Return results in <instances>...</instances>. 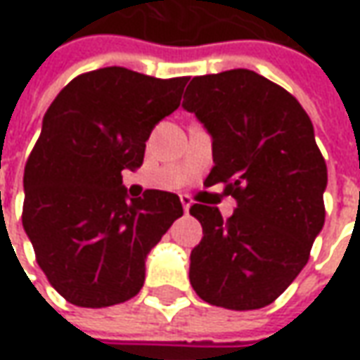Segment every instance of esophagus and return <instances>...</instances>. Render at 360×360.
Listing matches in <instances>:
<instances>
[{"instance_id":"esophagus-1","label":"esophagus","mask_w":360,"mask_h":360,"mask_svg":"<svg viewBox=\"0 0 360 360\" xmlns=\"http://www.w3.org/2000/svg\"><path fill=\"white\" fill-rule=\"evenodd\" d=\"M180 202H182V206H184V212L188 214V210L192 206V198L188 196V194H182V196H180Z\"/></svg>"}]
</instances>
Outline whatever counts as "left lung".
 Wrapping results in <instances>:
<instances>
[{
	"mask_svg": "<svg viewBox=\"0 0 360 360\" xmlns=\"http://www.w3.org/2000/svg\"><path fill=\"white\" fill-rule=\"evenodd\" d=\"M182 107L214 141L204 186L224 184L238 206L194 204L204 238L190 255V283L210 305L233 311L274 303L309 262L325 224L327 164L313 124L283 86L248 69L194 77Z\"/></svg>",
	"mask_w": 360,
	"mask_h": 360,
	"instance_id": "8db88e82",
	"label": "left lung"
}]
</instances>
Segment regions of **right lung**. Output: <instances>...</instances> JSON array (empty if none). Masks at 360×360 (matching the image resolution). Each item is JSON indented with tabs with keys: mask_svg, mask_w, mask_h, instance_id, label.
<instances>
[{
	"mask_svg": "<svg viewBox=\"0 0 360 360\" xmlns=\"http://www.w3.org/2000/svg\"><path fill=\"white\" fill-rule=\"evenodd\" d=\"M188 77L154 79L124 67L75 77L43 117L23 174V228L49 283L79 307L124 303L144 283V259L176 218L164 190L127 196L154 124L180 107Z\"/></svg>",
	"mask_w": 360,
	"mask_h": 360,
	"instance_id": "add662e5",
	"label": "right lung"
}]
</instances>
